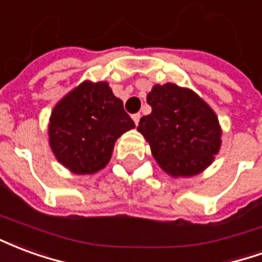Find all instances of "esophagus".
<instances>
[{
    "mask_svg": "<svg viewBox=\"0 0 262 262\" xmlns=\"http://www.w3.org/2000/svg\"><path fill=\"white\" fill-rule=\"evenodd\" d=\"M132 119H133V122H135V125H139V122H140V114H135L133 116H132Z\"/></svg>",
    "mask_w": 262,
    "mask_h": 262,
    "instance_id": "obj_1",
    "label": "esophagus"
}]
</instances>
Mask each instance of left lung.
<instances>
[{
  "mask_svg": "<svg viewBox=\"0 0 262 262\" xmlns=\"http://www.w3.org/2000/svg\"><path fill=\"white\" fill-rule=\"evenodd\" d=\"M151 114L143 116L140 132L160 168L174 178L201 174L222 146L217 115L189 88L156 84L147 94Z\"/></svg>",
  "mask_w": 262,
  "mask_h": 262,
  "instance_id": "left-lung-1",
  "label": "left lung"
}]
</instances>
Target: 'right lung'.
Segmentation results:
<instances>
[{
  "mask_svg": "<svg viewBox=\"0 0 262 262\" xmlns=\"http://www.w3.org/2000/svg\"><path fill=\"white\" fill-rule=\"evenodd\" d=\"M133 127L135 122L108 82L85 80L54 105L49 146L73 174H95L109 163L116 140Z\"/></svg>",
  "mask_w": 262,
  "mask_h": 262,
  "instance_id": "add662e5",
  "label": "right lung"
}]
</instances>
